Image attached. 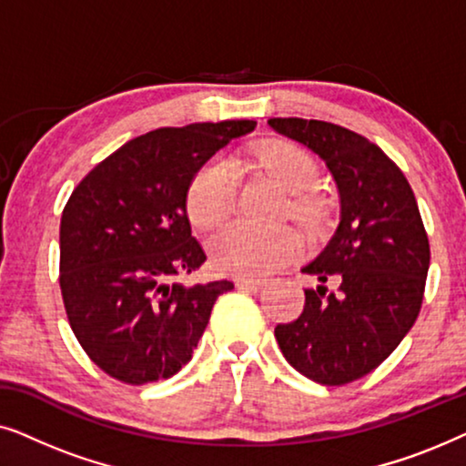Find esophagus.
<instances>
[{
  "label": "esophagus",
  "instance_id": "obj_1",
  "mask_svg": "<svg viewBox=\"0 0 466 466\" xmlns=\"http://www.w3.org/2000/svg\"><path fill=\"white\" fill-rule=\"evenodd\" d=\"M263 284H265L263 279H257V278H239V279H235V286H238V289H241V290H258Z\"/></svg>",
  "mask_w": 466,
  "mask_h": 466
}]
</instances>
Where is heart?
<instances>
[{"label": "heart", "mask_w": 466, "mask_h": 466, "mask_svg": "<svg viewBox=\"0 0 466 466\" xmlns=\"http://www.w3.org/2000/svg\"><path fill=\"white\" fill-rule=\"evenodd\" d=\"M265 167L271 176L297 195L290 201V214L305 225H316L324 212L322 201L311 193L320 182V169L308 150L289 142L267 144ZM238 165L231 157L216 155L195 171L188 184L187 209L193 225L209 228L225 218L238 199ZM218 271L228 276H265L289 265L303 250V239L290 227H258L246 220H233L220 227L208 241Z\"/></svg>", "instance_id": "obj_1"}]
</instances>
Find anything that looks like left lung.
I'll return each mask as SVG.
<instances>
[{"label": "left lung", "mask_w": 466, "mask_h": 466, "mask_svg": "<svg viewBox=\"0 0 466 466\" xmlns=\"http://www.w3.org/2000/svg\"><path fill=\"white\" fill-rule=\"evenodd\" d=\"M269 127L327 163L341 201L333 239L303 267L320 286L305 290L301 316L278 324L276 339L305 378L350 384L378 369L416 322L429 235L410 182L380 146L324 120L269 118ZM327 279L340 289L329 291Z\"/></svg>", "instance_id": "8db88e82"}]
</instances>
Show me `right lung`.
<instances>
[{"instance_id":"right-lung-1","label":"right lung","mask_w":466,"mask_h":466,"mask_svg":"<svg viewBox=\"0 0 466 466\" xmlns=\"http://www.w3.org/2000/svg\"><path fill=\"white\" fill-rule=\"evenodd\" d=\"M254 120L163 127L82 177L61 216L59 286L76 339L101 371L131 386L167 380L193 359L233 282L184 286L206 263L190 233L195 171Z\"/></svg>"}]
</instances>
